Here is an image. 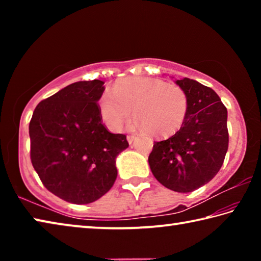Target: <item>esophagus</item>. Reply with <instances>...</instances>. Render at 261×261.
I'll return each mask as SVG.
<instances>
[{"label": "esophagus", "mask_w": 261, "mask_h": 261, "mask_svg": "<svg viewBox=\"0 0 261 261\" xmlns=\"http://www.w3.org/2000/svg\"><path fill=\"white\" fill-rule=\"evenodd\" d=\"M126 139H127V143H129V144L131 145V144L134 143V141L137 139V137H136V136H127Z\"/></svg>", "instance_id": "34e87169"}]
</instances>
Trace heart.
I'll list each match as a JSON object with an SVG mask.
<instances>
[{
    "mask_svg": "<svg viewBox=\"0 0 261 261\" xmlns=\"http://www.w3.org/2000/svg\"><path fill=\"white\" fill-rule=\"evenodd\" d=\"M102 120L110 129L118 131L130 120L134 109V126L148 131L155 138L176 134L185 121L188 96L182 87L160 79L130 77L105 92L99 101Z\"/></svg>",
    "mask_w": 261,
    "mask_h": 261,
    "instance_id": "1",
    "label": "heart"
}]
</instances>
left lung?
Masks as SVG:
<instances>
[{"label": "left lung", "instance_id": "8db88e82", "mask_svg": "<svg viewBox=\"0 0 261 261\" xmlns=\"http://www.w3.org/2000/svg\"><path fill=\"white\" fill-rule=\"evenodd\" d=\"M188 96V113L170 138L154 141L148 156L159 182L176 192H191L219 173L228 151V112L220 96L197 81H175Z\"/></svg>", "mask_w": 261, "mask_h": 261}]
</instances>
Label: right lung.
<instances>
[{"label": "right lung", "mask_w": 261, "mask_h": 261, "mask_svg": "<svg viewBox=\"0 0 261 261\" xmlns=\"http://www.w3.org/2000/svg\"><path fill=\"white\" fill-rule=\"evenodd\" d=\"M103 82L70 84L41 101L30 122L31 161L43 185L61 199L85 205L107 193L126 137L102 124Z\"/></svg>", "instance_id": "right-lung-1"}]
</instances>
